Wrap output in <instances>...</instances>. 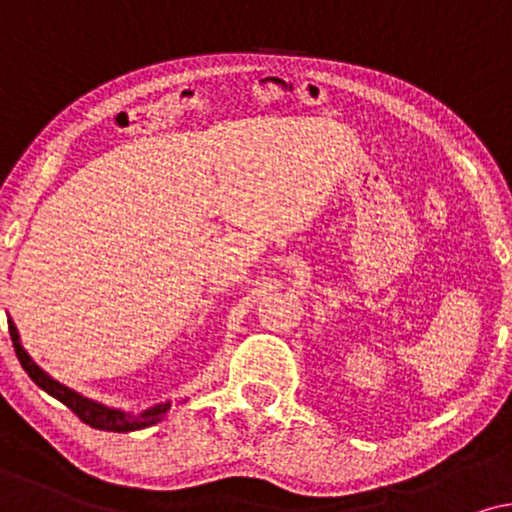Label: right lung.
<instances>
[{"label": "right lung", "mask_w": 512, "mask_h": 512, "mask_svg": "<svg viewBox=\"0 0 512 512\" xmlns=\"http://www.w3.org/2000/svg\"><path fill=\"white\" fill-rule=\"evenodd\" d=\"M9 332H11L13 349H16V356L20 360V365H23V370L27 372V377H30L34 384L42 388V391H46L56 400H60V403L70 407V410L91 428H100V431H114V433L140 431V428L154 426L156 421H161L163 417H166V412L170 410V403H159V405L149 407V410H142L140 414H128L124 410H114V407L95 403V400H91V398H84L81 393L72 391V388H67L60 384V381L49 377L42 367L34 363V360L30 358V353H27L23 349V344H20V335H18L16 325H13L11 318H9Z\"/></svg>", "instance_id": "add662e5"}]
</instances>
